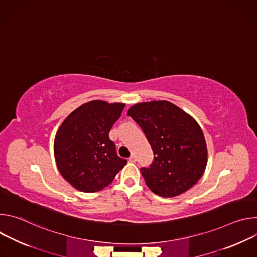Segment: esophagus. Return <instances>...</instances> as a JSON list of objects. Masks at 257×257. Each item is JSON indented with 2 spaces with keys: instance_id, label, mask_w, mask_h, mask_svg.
<instances>
[{
  "instance_id": "1",
  "label": "esophagus",
  "mask_w": 257,
  "mask_h": 257,
  "mask_svg": "<svg viewBox=\"0 0 257 257\" xmlns=\"http://www.w3.org/2000/svg\"><path fill=\"white\" fill-rule=\"evenodd\" d=\"M129 162L130 163H135L136 162V157L134 155H132L130 158H129Z\"/></svg>"
}]
</instances>
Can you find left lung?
<instances>
[{
	"label": "left lung",
	"instance_id": "1",
	"mask_svg": "<svg viewBox=\"0 0 257 257\" xmlns=\"http://www.w3.org/2000/svg\"><path fill=\"white\" fill-rule=\"evenodd\" d=\"M127 115L141 127L154 152L152 165L140 169L149 188L160 196L174 197L193 187L207 163L197 122L167 100L136 103Z\"/></svg>",
	"mask_w": 257,
	"mask_h": 257
}]
</instances>
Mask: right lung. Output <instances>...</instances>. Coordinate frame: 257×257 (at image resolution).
Returning a JSON list of instances; mask_svg holds the SVG:
<instances>
[{
  "label": "right lung",
  "instance_id": "right-lung-1",
  "mask_svg": "<svg viewBox=\"0 0 257 257\" xmlns=\"http://www.w3.org/2000/svg\"><path fill=\"white\" fill-rule=\"evenodd\" d=\"M125 103L88 101L73 111L57 131L54 153L63 178L82 192H96L111 183L127 161L117 156L108 132Z\"/></svg>",
  "mask_w": 257,
  "mask_h": 257
}]
</instances>
